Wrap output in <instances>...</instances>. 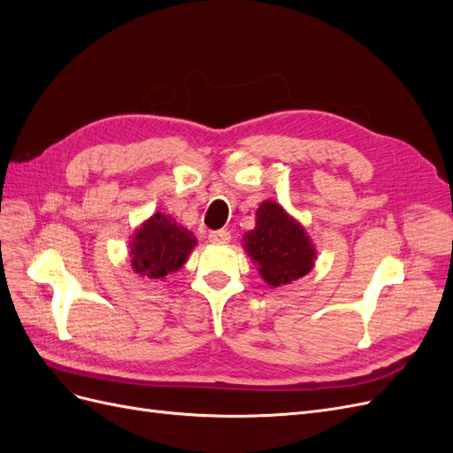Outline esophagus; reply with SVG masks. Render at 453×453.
I'll return each mask as SVG.
<instances>
[{
    "label": "esophagus",
    "instance_id": "34e87169",
    "mask_svg": "<svg viewBox=\"0 0 453 453\" xmlns=\"http://www.w3.org/2000/svg\"><path fill=\"white\" fill-rule=\"evenodd\" d=\"M208 238H210L211 243H228L232 234H230L228 228H219V230H211Z\"/></svg>",
    "mask_w": 453,
    "mask_h": 453
}]
</instances>
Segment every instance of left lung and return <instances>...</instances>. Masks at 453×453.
Returning <instances> with one entry per match:
<instances>
[{
  "label": "left lung",
  "instance_id": "1",
  "mask_svg": "<svg viewBox=\"0 0 453 453\" xmlns=\"http://www.w3.org/2000/svg\"><path fill=\"white\" fill-rule=\"evenodd\" d=\"M245 251L257 260L260 276L272 287L306 276L315 258L306 230L270 200L257 210V226L245 234Z\"/></svg>",
  "mask_w": 453,
  "mask_h": 453
}]
</instances>
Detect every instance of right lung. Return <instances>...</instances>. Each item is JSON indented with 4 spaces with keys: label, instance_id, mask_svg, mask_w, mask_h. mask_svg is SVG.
Segmentation results:
<instances>
[{
    "label": "right lung",
    "instance_id": "add662e5",
    "mask_svg": "<svg viewBox=\"0 0 453 453\" xmlns=\"http://www.w3.org/2000/svg\"><path fill=\"white\" fill-rule=\"evenodd\" d=\"M196 245L193 232L180 226L170 217L157 213L132 238L134 270L150 280H160L180 270L190 250Z\"/></svg>",
    "mask_w": 453,
    "mask_h": 453
}]
</instances>
